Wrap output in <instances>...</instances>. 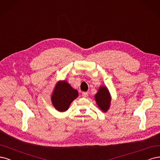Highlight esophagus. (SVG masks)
I'll return each mask as SVG.
<instances>
[{
	"label": "esophagus",
	"mask_w": 160,
	"mask_h": 160,
	"mask_svg": "<svg viewBox=\"0 0 160 160\" xmlns=\"http://www.w3.org/2000/svg\"><path fill=\"white\" fill-rule=\"evenodd\" d=\"M82 96H83L84 98H86L87 96H88V92H83L82 93Z\"/></svg>",
	"instance_id": "1"
}]
</instances>
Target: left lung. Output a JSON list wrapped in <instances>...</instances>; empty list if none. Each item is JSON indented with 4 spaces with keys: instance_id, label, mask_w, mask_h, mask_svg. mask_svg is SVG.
I'll use <instances>...</instances> for the list:
<instances>
[{
    "instance_id": "1",
    "label": "left lung",
    "mask_w": 160,
    "mask_h": 160,
    "mask_svg": "<svg viewBox=\"0 0 160 160\" xmlns=\"http://www.w3.org/2000/svg\"><path fill=\"white\" fill-rule=\"evenodd\" d=\"M95 99L97 104L98 105L102 111L106 112L108 110L110 104L111 98L109 92L106 87H100L98 93L95 96Z\"/></svg>"
}]
</instances>
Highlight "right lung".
<instances>
[{"label":"right lung","mask_w":160,"mask_h":160,"mask_svg":"<svg viewBox=\"0 0 160 160\" xmlns=\"http://www.w3.org/2000/svg\"><path fill=\"white\" fill-rule=\"evenodd\" d=\"M78 96L76 90H74L66 81H61L56 84L52 96V102L57 110L64 112L74 99Z\"/></svg>","instance_id":"add662e5"}]
</instances>
